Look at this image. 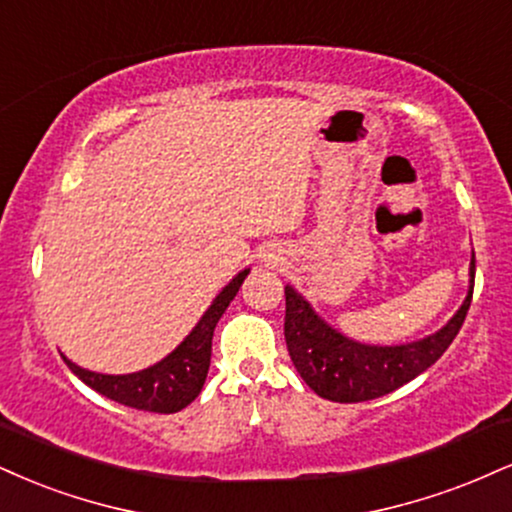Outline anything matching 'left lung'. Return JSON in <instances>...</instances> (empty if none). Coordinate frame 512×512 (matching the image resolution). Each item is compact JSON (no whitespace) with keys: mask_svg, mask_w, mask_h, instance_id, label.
<instances>
[{"mask_svg":"<svg viewBox=\"0 0 512 512\" xmlns=\"http://www.w3.org/2000/svg\"><path fill=\"white\" fill-rule=\"evenodd\" d=\"M470 276V291L451 322L436 334L403 346H365L343 336L341 331L331 329L293 286H286L283 336L288 355L305 384L326 400L362 403L386 396L432 367L451 346L472 303L474 255Z\"/></svg>","mask_w":512,"mask_h":512,"instance_id":"left-lung-1","label":"left lung"}]
</instances>
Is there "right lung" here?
<instances>
[{
  "label": "right lung",
  "mask_w": 512,
  "mask_h": 512,
  "mask_svg": "<svg viewBox=\"0 0 512 512\" xmlns=\"http://www.w3.org/2000/svg\"><path fill=\"white\" fill-rule=\"evenodd\" d=\"M248 274L250 269H243V272H240L236 279L214 298L209 310L202 315L200 322L195 324V329L183 338V343L174 350V353H169L162 362L143 369V372L100 374L78 367L76 362L69 360V357H64V362L80 381H85V384L90 386V389L116 400V403L128 405V408L162 412V415L183 410L200 396L202 386H205L209 357H212L214 326H217L231 300L236 298L240 283L245 281Z\"/></svg>",
  "instance_id": "add662e5"
}]
</instances>
